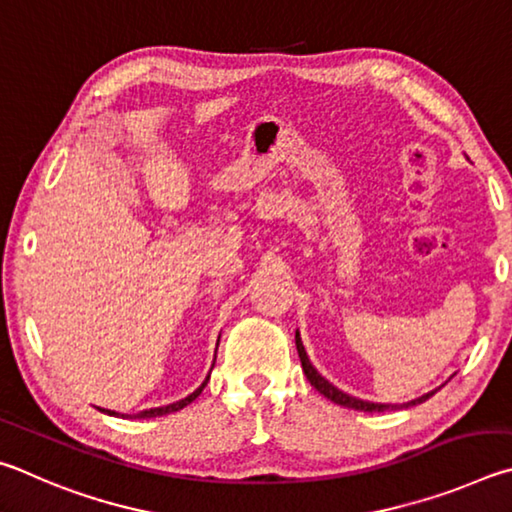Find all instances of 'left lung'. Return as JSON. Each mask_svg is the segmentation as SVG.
<instances>
[{"label": "left lung", "instance_id": "1", "mask_svg": "<svg viewBox=\"0 0 512 512\" xmlns=\"http://www.w3.org/2000/svg\"><path fill=\"white\" fill-rule=\"evenodd\" d=\"M297 351H299V357H301V366H303V373H306V378H308V382L312 384V387H315L321 396L324 398H328V400H333L335 405H342V407H348V409H357V411H389V409H398V407H414V405H420V402H425L427 398H432L436 391H429V393H425V396H420V398H416V400H411V402H405V405H382V402H369V400H360V398H353V396H348V393H344V391H339L335 384H330L324 375H321L315 366H312V362L308 360V353H306V348H303V342H301V335L297 333Z\"/></svg>", "mask_w": 512, "mask_h": 512}]
</instances>
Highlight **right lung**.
<instances>
[{
    "label": "right lung",
    "mask_w": 512,
    "mask_h": 512,
    "mask_svg": "<svg viewBox=\"0 0 512 512\" xmlns=\"http://www.w3.org/2000/svg\"><path fill=\"white\" fill-rule=\"evenodd\" d=\"M215 351H218V348H215ZM206 382H209V375H206V380L200 384V387H197L191 396H186V398H182V400H177V402H173V405H166V407H155V409H146V411H139L137 416L134 418H157V416H166V414H173V411H179V409H184L186 405H191V402L200 396L202 393V389L206 387ZM103 414H107V416H119L116 414V411H110V409H101Z\"/></svg>",
    "instance_id": "add662e5"
}]
</instances>
